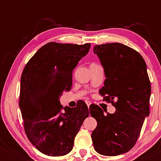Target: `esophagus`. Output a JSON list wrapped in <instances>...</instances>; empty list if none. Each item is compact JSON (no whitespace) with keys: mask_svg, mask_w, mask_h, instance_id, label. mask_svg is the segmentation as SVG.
Segmentation results:
<instances>
[{"mask_svg":"<svg viewBox=\"0 0 161 161\" xmlns=\"http://www.w3.org/2000/svg\"><path fill=\"white\" fill-rule=\"evenodd\" d=\"M86 105H87L88 108H89V105L92 104V103L90 102V101H89V100H86Z\"/></svg>","mask_w":161,"mask_h":161,"instance_id":"34e87169","label":"esophagus"}]
</instances>
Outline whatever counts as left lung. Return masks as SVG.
<instances>
[{
    "label": "left lung",
    "instance_id": "1",
    "mask_svg": "<svg viewBox=\"0 0 161 161\" xmlns=\"http://www.w3.org/2000/svg\"><path fill=\"white\" fill-rule=\"evenodd\" d=\"M106 78L100 89L103 101L115 107L114 114L104 115L98 105L90 106L97 122L92 133L99 154L116 156L133 148L140 135L145 117L149 114L151 84L147 65L139 53L121 43L95 45Z\"/></svg>",
    "mask_w": 161,
    "mask_h": 161
}]
</instances>
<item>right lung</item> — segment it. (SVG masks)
<instances>
[{
	"mask_svg": "<svg viewBox=\"0 0 161 161\" xmlns=\"http://www.w3.org/2000/svg\"><path fill=\"white\" fill-rule=\"evenodd\" d=\"M91 44L51 42L39 48L24 67L19 105L28 140L48 156L67 155L86 118L89 115L84 101L75 108L66 106L59 97L72 85V72L89 51Z\"/></svg>",
	"mask_w": 161,
	"mask_h": 161,
	"instance_id": "right-lung-1",
	"label": "right lung"
}]
</instances>
